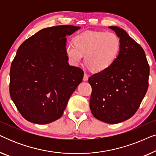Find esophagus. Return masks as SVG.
<instances>
[{"label": "esophagus", "instance_id": "obj_1", "mask_svg": "<svg viewBox=\"0 0 156 156\" xmlns=\"http://www.w3.org/2000/svg\"><path fill=\"white\" fill-rule=\"evenodd\" d=\"M88 78H89L88 75H87V74H84V77H83V80H84V82H86V81L88 80Z\"/></svg>", "mask_w": 156, "mask_h": 156}]
</instances>
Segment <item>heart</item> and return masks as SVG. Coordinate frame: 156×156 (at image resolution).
Listing matches in <instances>:
<instances>
[{
	"label": "heart",
	"instance_id": "1",
	"mask_svg": "<svg viewBox=\"0 0 156 156\" xmlns=\"http://www.w3.org/2000/svg\"><path fill=\"white\" fill-rule=\"evenodd\" d=\"M73 43L65 46V54L73 66L80 64L85 55L87 67L96 72L105 71L119 56L121 40L115 33L104 31H85L73 38Z\"/></svg>",
	"mask_w": 156,
	"mask_h": 156
}]
</instances>
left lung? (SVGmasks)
<instances>
[{
	"label": "left lung",
	"instance_id": "1",
	"mask_svg": "<svg viewBox=\"0 0 156 156\" xmlns=\"http://www.w3.org/2000/svg\"><path fill=\"white\" fill-rule=\"evenodd\" d=\"M120 38L121 50L114 64L89 78L93 116L114 124L129 119L138 110L148 87L150 68L144 50L124 30L109 26Z\"/></svg>",
	"mask_w": 156,
	"mask_h": 156
}]
</instances>
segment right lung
Returning <instances> with one entry per match:
<instances>
[{
	"label": "right lung",
	"instance_id": "add662e5",
	"mask_svg": "<svg viewBox=\"0 0 156 156\" xmlns=\"http://www.w3.org/2000/svg\"><path fill=\"white\" fill-rule=\"evenodd\" d=\"M80 29L73 25L44 28L23 42L12 62L10 94L30 122L47 124L62 116L84 72L70 66L66 36Z\"/></svg>",
	"mask_w": 156,
	"mask_h": 156
}]
</instances>
